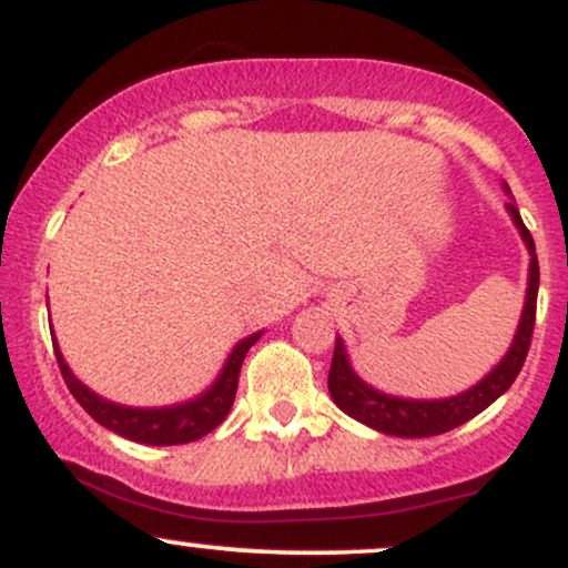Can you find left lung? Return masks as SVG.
I'll return each instance as SVG.
<instances>
[{
    "mask_svg": "<svg viewBox=\"0 0 568 568\" xmlns=\"http://www.w3.org/2000/svg\"><path fill=\"white\" fill-rule=\"evenodd\" d=\"M507 211H510L520 237H524L526 247H529L531 264H529V288H526V304H524V315H520V323H518V334H515L510 349H507V355L501 357L499 366L494 368L486 379H480L475 387H470L462 395L446 397V400H408V397H393V395L376 393L374 387H368V384L352 371L347 352H344V342L336 336L334 361H331V371H328V393L344 414H349L352 419L363 422V425L379 429L384 435H397V438H429V435L448 433V429L470 422L473 416H478L480 410L491 406V403L497 400L507 387H510L515 376H518L520 368H524V361L531 347L534 321H537L539 262H537V251H534L531 232L526 230L518 207H515L513 202H507Z\"/></svg>",
    "mask_w": 568,
    "mask_h": 568,
    "instance_id": "8db88e82",
    "label": "left lung"
}]
</instances>
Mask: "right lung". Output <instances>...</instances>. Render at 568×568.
Instances as JSON below:
<instances>
[{
	"mask_svg": "<svg viewBox=\"0 0 568 568\" xmlns=\"http://www.w3.org/2000/svg\"><path fill=\"white\" fill-rule=\"evenodd\" d=\"M258 336H262V331L243 338V342L232 349L224 371H221L216 384H213L207 393L171 408H128L116 406L112 400H103V397H98L93 389L84 387L80 379H74V374L69 371L55 342L53 347L58 357V368H61L69 393L77 397V403L93 416L98 425L112 429V433L122 435V438L128 440L146 443V446H181V443H192L202 438V435L213 433V429L226 419V414H230L234 403V393H237L240 368H243L247 349L258 342Z\"/></svg>",
	"mask_w": 568,
	"mask_h": 568,
	"instance_id": "right-lung-1",
	"label": "right lung"
}]
</instances>
